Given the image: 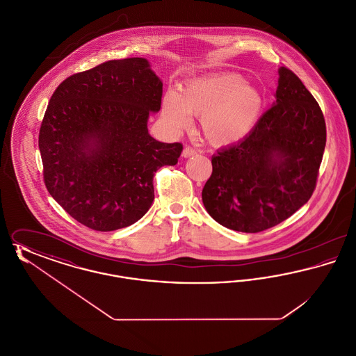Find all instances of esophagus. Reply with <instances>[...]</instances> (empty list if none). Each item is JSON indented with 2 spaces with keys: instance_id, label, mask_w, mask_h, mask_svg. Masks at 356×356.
I'll return each mask as SVG.
<instances>
[{
  "instance_id": "34e87169",
  "label": "esophagus",
  "mask_w": 356,
  "mask_h": 356,
  "mask_svg": "<svg viewBox=\"0 0 356 356\" xmlns=\"http://www.w3.org/2000/svg\"><path fill=\"white\" fill-rule=\"evenodd\" d=\"M196 149H193L192 147H186L184 149H183V156L184 157H191V156H195L196 154Z\"/></svg>"
}]
</instances>
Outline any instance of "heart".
<instances>
[{
	"label": "heart",
	"mask_w": 356,
	"mask_h": 356,
	"mask_svg": "<svg viewBox=\"0 0 356 356\" xmlns=\"http://www.w3.org/2000/svg\"><path fill=\"white\" fill-rule=\"evenodd\" d=\"M261 106L256 86L240 74L222 73L189 80L179 93L170 90L163 99V115L177 129L188 127L189 116L200 118L204 137L225 145L251 131Z\"/></svg>",
	"instance_id": "obj_1"
}]
</instances>
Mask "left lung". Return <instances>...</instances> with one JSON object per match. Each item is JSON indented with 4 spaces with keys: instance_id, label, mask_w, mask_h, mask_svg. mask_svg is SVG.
I'll return each instance as SVG.
<instances>
[{
    "instance_id": "8db88e82",
    "label": "left lung",
    "mask_w": 356,
    "mask_h": 356,
    "mask_svg": "<svg viewBox=\"0 0 356 356\" xmlns=\"http://www.w3.org/2000/svg\"><path fill=\"white\" fill-rule=\"evenodd\" d=\"M275 99L248 135L212 157L204 207L234 231L256 234L280 224L316 186L327 136L322 109L286 67Z\"/></svg>"
}]
</instances>
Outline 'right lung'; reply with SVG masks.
<instances>
[{"label": "right lung", "mask_w": 356, "mask_h": 356, "mask_svg": "<svg viewBox=\"0 0 356 356\" xmlns=\"http://www.w3.org/2000/svg\"><path fill=\"white\" fill-rule=\"evenodd\" d=\"M161 96L163 83L141 57L102 63L57 86L38 148L45 186L74 220L109 232L151 208L156 170L175 165L183 151L148 134Z\"/></svg>", "instance_id": "right-lung-1"}]
</instances>
